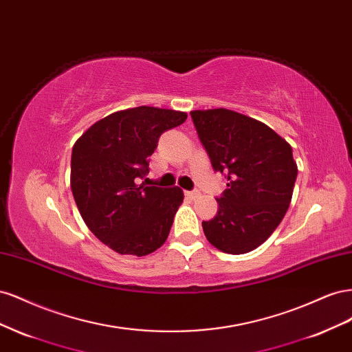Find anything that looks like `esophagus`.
Returning <instances> with one entry per match:
<instances>
[{
  "label": "esophagus",
  "instance_id": "obj_1",
  "mask_svg": "<svg viewBox=\"0 0 352 352\" xmlns=\"http://www.w3.org/2000/svg\"><path fill=\"white\" fill-rule=\"evenodd\" d=\"M188 198H190V199H197L198 197H199V192H198V190H192V192H186L185 194Z\"/></svg>",
  "mask_w": 352,
  "mask_h": 352
}]
</instances>
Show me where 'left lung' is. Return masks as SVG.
<instances>
[{
    "instance_id": "left-lung-1",
    "label": "left lung",
    "mask_w": 352,
    "mask_h": 352,
    "mask_svg": "<svg viewBox=\"0 0 352 352\" xmlns=\"http://www.w3.org/2000/svg\"><path fill=\"white\" fill-rule=\"evenodd\" d=\"M212 168L228 189L217 216L202 221L206 238L226 254L258 248L289 208L298 167L292 146L267 124L228 109L190 111Z\"/></svg>"
}]
</instances>
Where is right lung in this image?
<instances>
[{
  "mask_svg": "<svg viewBox=\"0 0 352 352\" xmlns=\"http://www.w3.org/2000/svg\"><path fill=\"white\" fill-rule=\"evenodd\" d=\"M188 114L141 105L95 122L74 142L70 186L89 230L122 255L144 257L166 242L184 202L182 189L136 184L158 138Z\"/></svg>",
  "mask_w": 352,
  "mask_h": 352,
  "instance_id": "obj_1",
  "label": "right lung"
}]
</instances>
